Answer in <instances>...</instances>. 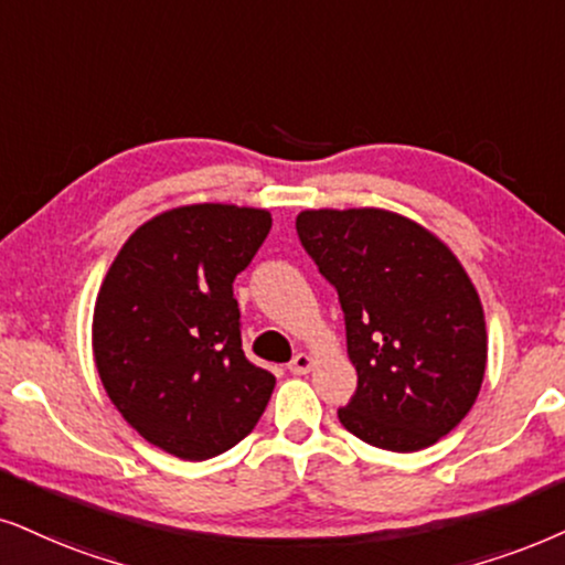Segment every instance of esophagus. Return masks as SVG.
Listing matches in <instances>:
<instances>
[{
	"instance_id": "obj_1",
	"label": "esophagus",
	"mask_w": 565,
	"mask_h": 565,
	"mask_svg": "<svg viewBox=\"0 0 565 565\" xmlns=\"http://www.w3.org/2000/svg\"><path fill=\"white\" fill-rule=\"evenodd\" d=\"M312 367H316V360H312V356L307 352H299L295 360L289 362V373L291 375H307Z\"/></svg>"
}]
</instances>
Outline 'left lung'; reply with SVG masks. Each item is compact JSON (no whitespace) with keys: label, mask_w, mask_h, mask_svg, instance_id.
I'll return each mask as SVG.
<instances>
[{"label":"left lung","mask_w":565,"mask_h":565,"mask_svg":"<svg viewBox=\"0 0 565 565\" xmlns=\"http://www.w3.org/2000/svg\"><path fill=\"white\" fill-rule=\"evenodd\" d=\"M297 234L344 310L356 394L341 425L396 454L438 443L472 409L488 365L484 310L459 258L385 209H307Z\"/></svg>","instance_id":"1"}]
</instances>
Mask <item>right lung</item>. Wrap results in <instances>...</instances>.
Here are the masks:
<instances>
[{
    "label": "right lung",
    "instance_id": "add662e5",
    "mask_svg": "<svg viewBox=\"0 0 565 565\" xmlns=\"http://www.w3.org/2000/svg\"><path fill=\"white\" fill-rule=\"evenodd\" d=\"M270 211L195 203L138 226L93 307L106 396L151 446L205 461L253 433L276 377L242 352L234 278L270 232Z\"/></svg>",
    "mask_w": 565,
    "mask_h": 565
}]
</instances>
